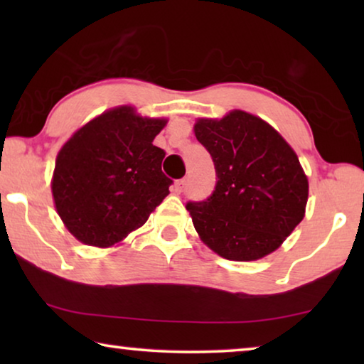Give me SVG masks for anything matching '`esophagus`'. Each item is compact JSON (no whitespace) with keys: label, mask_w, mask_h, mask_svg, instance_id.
Wrapping results in <instances>:
<instances>
[{"label":"esophagus","mask_w":364,"mask_h":364,"mask_svg":"<svg viewBox=\"0 0 364 364\" xmlns=\"http://www.w3.org/2000/svg\"><path fill=\"white\" fill-rule=\"evenodd\" d=\"M184 188H186V180H176L175 181V184H173V193L175 194H181L183 191H184Z\"/></svg>","instance_id":"obj_1"}]
</instances>
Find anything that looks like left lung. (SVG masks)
Segmentation results:
<instances>
[{
	"label": "left lung",
	"mask_w": 364,
	"mask_h": 364,
	"mask_svg": "<svg viewBox=\"0 0 364 364\" xmlns=\"http://www.w3.org/2000/svg\"><path fill=\"white\" fill-rule=\"evenodd\" d=\"M194 132L217 173L213 193L186 204L196 231L228 260L271 254L304 220L308 180L299 157L273 127L242 110L200 119Z\"/></svg>",
	"instance_id": "8db88e82"
}]
</instances>
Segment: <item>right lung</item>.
I'll return each mask as SVG.
<instances>
[{
    "label": "right lung",
    "mask_w": 364,
    "mask_h": 364,
    "mask_svg": "<svg viewBox=\"0 0 364 364\" xmlns=\"http://www.w3.org/2000/svg\"><path fill=\"white\" fill-rule=\"evenodd\" d=\"M165 120L133 107L96 117L58 154L53 196L59 217L78 241L110 247L146 223L173 183L162 171L165 151L152 141Z\"/></svg>",
    "instance_id": "add662e5"
}]
</instances>
